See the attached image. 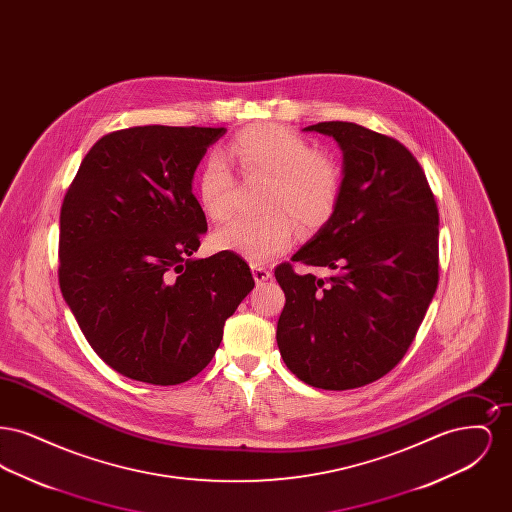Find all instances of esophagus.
Here are the masks:
<instances>
[{
    "instance_id": "34e87169",
    "label": "esophagus",
    "mask_w": 512,
    "mask_h": 512,
    "mask_svg": "<svg viewBox=\"0 0 512 512\" xmlns=\"http://www.w3.org/2000/svg\"><path fill=\"white\" fill-rule=\"evenodd\" d=\"M253 278L257 284H263V282H267L268 278H272V270L261 267V265H253Z\"/></svg>"
}]
</instances>
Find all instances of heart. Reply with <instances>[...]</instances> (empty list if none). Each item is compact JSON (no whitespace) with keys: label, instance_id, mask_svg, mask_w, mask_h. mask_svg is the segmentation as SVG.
Segmentation results:
<instances>
[{"label":"heart","instance_id":"obj_1","mask_svg":"<svg viewBox=\"0 0 512 512\" xmlns=\"http://www.w3.org/2000/svg\"><path fill=\"white\" fill-rule=\"evenodd\" d=\"M247 178H268L263 209L255 219H234L213 234L220 251H234L251 263H267L286 251L295 224L317 228L332 217L341 195L340 165L276 122L253 124L238 132L222 151ZM197 201L209 219L232 213L236 180L226 163L211 157L197 176Z\"/></svg>","mask_w":512,"mask_h":512}]
</instances>
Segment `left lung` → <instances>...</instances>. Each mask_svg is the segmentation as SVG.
Returning <instances> with one entry per match:
<instances>
[{"label":"left lung","instance_id":"obj_1","mask_svg":"<svg viewBox=\"0 0 512 512\" xmlns=\"http://www.w3.org/2000/svg\"><path fill=\"white\" fill-rule=\"evenodd\" d=\"M343 151L336 211L292 257L330 278L274 268L286 293L276 341L293 374L320 390L386 376L411 347L439 280L438 205L413 153L355 122H318Z\"/></svg>","mask_w":512,"mask_h":512}]
</instances>
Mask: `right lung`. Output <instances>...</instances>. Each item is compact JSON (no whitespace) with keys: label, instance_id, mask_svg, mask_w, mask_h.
I'll return each mask as SVG.
<instances>
[{"label":"right lung","instance_id":"right-lung-1","mask_svg":"<svg viewBox=\"0 0 512 512\" xmlns=\"http://www.w3.org/2000/svg\"><path fill=\"white\" fill-rule=\"evenodd\" d=\"M226 128L134 126L86 153L59 219V286L122 376L176 386L211 363L255 280L242 257L194 259L207 219L194 172Z\"/></svg>","mask_w":512,"mask_h":512}]
</instances>
